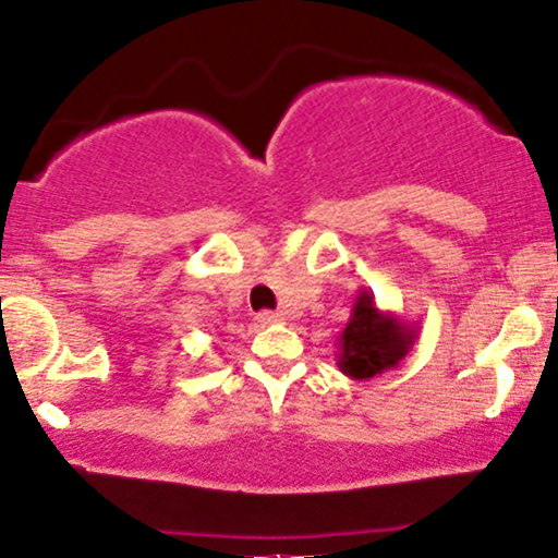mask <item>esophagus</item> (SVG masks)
<instances>
[{
	"mask_svg": "<svg viewBox=\"0 0 558 558\" xmlns=\"http://www.w3.org/2000/svg\"><path fill=\"white\" fill-rule=\"evenodd\" d=\"M259 325H275V323H283V315L280 312H259L257 315Z\"/></svg>",
	"mask_w": 558,
	"mask_h": 558,
	"instance_id": "1",
	"label": "esophagus"
}]
</instances>
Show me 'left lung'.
I'll return each instance as SVG.
<instances>
[{"instance_id": "left-lung-1", "label": "left lung", "mask_w": 558, "mask_h": 558, "mask_svg": "<svg viewBox=\"0 0 558 558\" xmlns=\"http://www.w3.org/2000/svg\"><path fill=\"white\" fill-rule=\"evenodd\" d=\"M417 332V323H403L393 312H383L373 293L360 291L338 336V369L351 380L388 373L412 351Z\"/></svg>"}]
</instances>
